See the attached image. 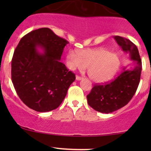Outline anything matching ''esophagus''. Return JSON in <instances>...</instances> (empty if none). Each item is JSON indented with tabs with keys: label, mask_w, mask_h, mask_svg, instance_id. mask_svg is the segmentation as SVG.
I'll use <instances>...</instances> for the list:
<instances>
[{
	"label": "esophagus",
	"mask_w": 151,
	"mask_h": 151,
	"mask_svg": "<svg viewBox=\"0 0 151 151\" xmlns=\"http://www.w3.org/2000/svg\"><path fill=\"white\" fill-rule=\"evenodd\" d=\"M76 79H77V80H81V79H82V77H79V76H76Z\"/></svg>",
	"instance_id": "34e87169"
}]
</instances>
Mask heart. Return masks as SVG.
I'll return each instance as SVG.
<instances>
[{"instance_id":"heart-1","label":"heart","mask_w":151,"mask_h":151,"mask_svg":"<svg viewBox=\"0 0 151 151\" xmlns=\"http://www.w3.org/2000/svg\"><path fill=\"white\" fill-rule=\"evenodd\" d=\"M67 65L71 70L84 71L87 67L90 79L96 83L111 79L120 67V60L116 53L104 48L70 51L67 57Z\"/></svg>"}]
</instances>
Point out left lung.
Instances as JSON below:
<instances>
[{
	"label": "left lung",
	"instance_id": "left-lung-1",
	"mask_svg": "<svg viewBox=\"0 0 151 151\" xmlns=\"http://www.w3.org/2000/svg\"><path fill=\"white\" fill-rule=\"evenodd\" d=\"M114 39L123 51L129 53L135 65L131 70L124 68L111 82L94 85L86 96L88 104L104 114L112 113L127 104L136 93L141 79L142 62L136 45L120 36H115Z\"/></svg>",
	"mask_w": 151,
	"mask_h": 151
}]
</instances>
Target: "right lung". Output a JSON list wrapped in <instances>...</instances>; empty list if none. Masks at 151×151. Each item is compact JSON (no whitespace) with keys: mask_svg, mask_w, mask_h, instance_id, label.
I'll use <instances>...</instances> for the list:
<instances>
[{"mask_svg":"<svg viewBox=\"0 0 151 151\" xmlns=\"http://www.w3.org/2000/svg\"><path fill=\"white\" fill-rule=\"evenodd\" d=\"M68 43L47 27L31 31L20 40L12 59L11 78L18 96L29 108L47 112L65 98L75 80V74L60 61Z\"/></svg>","mask_w":151,"mask_h":151,"instance_id":"right-lung-1","label":"right lung"}]
</instances>
